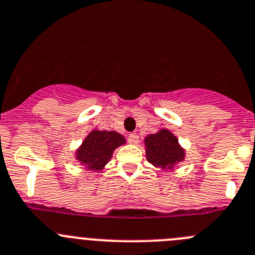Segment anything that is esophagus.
I'll return each mask as SVG.
<instances>
[{"mask_svg": "<svg viewBox=\"0 0 255 255\" xmlns=\"http://www.w3.org/2000/svg\"><path fill=\"white\" fill-rule=\"evenodd\" d=\"M128 141H129V144L136 145V144L139 143V136H137L136 134H129V136H128Z\"/></svg>", "mask_w": 255, "mask_h": 255, "instance_id": "obj_1", "label": "esophagus"}]
</instances>
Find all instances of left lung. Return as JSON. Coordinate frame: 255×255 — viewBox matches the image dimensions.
Segmentation results:
<instances>
[{
  "label": "left lung",
  "mask_w": 255,
  "mask_h": 255,
  "mask_svg": "<svg viewBox=\"0 0 255 255\" xmlns=\"http://www.w3.org/2000/svg\"><path fill=\"white\" fill-rule=\"evenodd\" d=\"M144 143L146 159L156 168L173 169L177 163L184 159V149L169 130L162 129L155 134L148 135Z\"/></svg>",
  "instance_id": "left-lung-1"
}]
</instances>
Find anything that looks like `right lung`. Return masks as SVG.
<instances>
[{"mask_svg":"<svg viewBox=\"0 0 255 255\" xmlns=\"http://www.w3.org/2000/svg\"><path fill=\"white\" fill-rule=\"evenodd\" d=\"M125 143V137L116 131L92 130L77 149L76 158L88 170H101L110 162L114 150Z\"/></svg>","mask_w":255,"mask_h":255,"instance_id":"obj_1","label":"right lung"}]
</instances>
